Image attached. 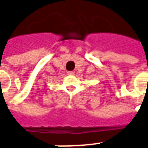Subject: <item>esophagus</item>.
Returning <instances> with one entry per match:
<instances>
[{
	"instance_id": "34e87169",
	"label": "esophagus",
	"mask_w": 148,
	"mask_h": 148,
	"mask_svg": "<svg viewBox=\"0 0 148 148\" xmlns=\"http://www.w3.org/2000/svg\"><path fill=\"white\" fill-rule=\"evenodd\" d=\"M67 73H68V74H71V75H73V74H74V72H73V71H68Z\"/></svg>"
}]
</instances>
